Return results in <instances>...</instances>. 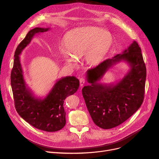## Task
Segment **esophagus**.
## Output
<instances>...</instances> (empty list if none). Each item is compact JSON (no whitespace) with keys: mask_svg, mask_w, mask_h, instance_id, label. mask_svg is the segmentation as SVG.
<instances>
[{"mask_svg":"<svg viewBox=\"0 0 159 159\" xmlns=\"http://www.w3.org/2000/svg\"><path fill=\"white\" fill-rule=\"evenodd\" d=\"M80 86H81V87L84 86V85H85V79H84V78H80Z\"/></svg>","mask_w":159,"mask_h":159,"instance_id":"esophagus-1","label":"esophagus"}]
</instances>
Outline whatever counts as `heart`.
<instances>
[{"mask_svg":"<svg viewBox=\"0 0 159 159\" xmlns=\"http://www.w3.org/2000/svg\"><path fill=\"white\" fill-rule=\"evenodd\" d=\"M111 33L97 26L76 28L70 30L64 36L63 44L67 52L73 57L85 56L87 63L93 66L99 64L107 55L112 44ZM63 57L69 63H74V59L64 54Z\"/></svg>","mask_w":159,"mask_h":159,"instance_id":"b5f03b06","label":"heart"}]
</instances>
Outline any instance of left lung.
<instances>
[{
	"mask_svg": "<svg viewBox=\"0 0 159 159\" xmlns=\"http://www.w3.org/2000/svg\"><path fill=\"white\" fill-rule=\"evenodd\" d=\"M122 61L130 67L122 80L116 84L98 82L112 65ZM86 78L90 85L83 88L82 94L94 123L105 129L122 124L140 108L144 98L146 68L138 43L134 41L122 54L89 69Z\"/></svg>",
	"mask_w": 159,
	"mask_h": 159,
	"instance_id": "obj_1",
	"label": "left lung"
}]
</instances>
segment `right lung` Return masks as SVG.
<instances>
[{"label": "right lung", "instance_id": "1", "mask_svg": "<svg viewBox=\"0 0 159 159\" xmlns=\"http://www.w3.org/2000/svg\"><path fill=\"white\" fill-rule=\"evenodd\" d=\"M49 30V28H35L28 32L18 45L15 52L11 72V85L15 107L18 114L37 129L54 132L61 129L66 124L64 101L67 96L77 91L80 81L75 76L62 78L56 81L43 99L35 97L25 82L19 57L36 34L47 32Z\"/></svg>", "mask_w": 159, "mask_h": 159}]
</instances>
